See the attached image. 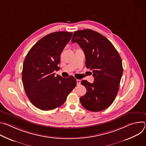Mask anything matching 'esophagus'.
<instances>
[{
	"instance_id": "34e87169",
	"label": "esophagus",
	"mask_w": 146,
	"mask_h": 146,
	"mask_svg": "<svg viewBox=\"0 0 146 146\" xmlns=\"http://www.w3.org/2000/svg\"><path fill=\"white\" fill-rule=\"evenodd\" d=\"M76 81H77V85H80V83H81V81H80V80H78V79H77V80H76Z\"/></svg>"
}]
</instances>
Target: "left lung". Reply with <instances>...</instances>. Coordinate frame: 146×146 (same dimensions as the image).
<instances>
[{"label": "left lung", "mask_w": 146, "mask_h": 146, "mask_svg": "<svg viewBox=\"0 0 146 146\" xmlns=\"http://www.w3.org/2000/svg\"><path fill=\"white\" fill-rule=\"evenodd\" d=\"M72 42L77 43L84 52L86 66L92 70L94 82L82 80L86 94L80 98L82 106L91 111L109 108L119 90L123 73L122 59L110 41L91 29L74 32Z\"/></svg>", "instance_id": "1"}]
</instances>
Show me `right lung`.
Listing matches in <instances>:
<instances>
[{
  "mask_svg": "<svg viewBox=\"0 0 146 146\" xmlns=\"http://www.w3.org/2000/svg\"><path fill=\"white\" fill-rule=\"evenodd\" d=\"M73 33L57 32L39 40L27 55L22 80L31 102L42 110H50L63 105L68 95L76 86V78L55 76L59 68L60 55Z\"/></svg>",
  "mask_w": 146,
  "mask_h": 146,
  "instance_id": "add662e5",
  "label": "right lung"
}]
</instances>
